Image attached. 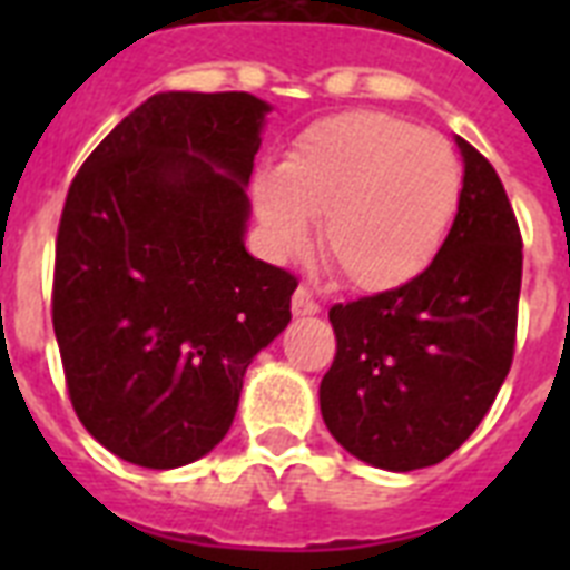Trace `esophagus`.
Listing matches in <instances>:
<instances>
[{
    "mask_svg": "<svg viewBox=\"0 0 570 570\" xmlns=\"http://www.w3.org/2000/svg\"><path fill=\"white\" fill-rule=\"evenodd\" d=\"M293 313L295 316H313V313H320V302H316V295H313L307 286H298V289H295Z\"/></svg>",
    "mask_w": 570,
    "mask_h": 570,
    "instance_id": "esophagus-1",
    "label": "esophagus"
}]
</instances>
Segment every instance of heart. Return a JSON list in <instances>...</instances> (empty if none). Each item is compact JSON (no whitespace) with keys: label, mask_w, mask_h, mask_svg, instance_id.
<instances>
[{"label":"heart","mask_w":570,"mask_h":570,"mask_svg":"<svg viewBox=\"0 0 570 570\" xmlns=\"http://www.w3.org/2000/svg\"><path fill=\"white\" fill-rule=\"evenodd\" d=\"M461 189L464 171L443 136L384 111H343L304 129L277 171L254 177V206L275 250L307 248L313 218L348 286L390 293L441 254Z\"/></svg>","instance_id":"b5f03b06"}]
</instances>
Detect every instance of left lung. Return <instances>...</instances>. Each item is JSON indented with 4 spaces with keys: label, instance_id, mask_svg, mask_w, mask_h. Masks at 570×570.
<instances>
[{
    "label": "left lung",
    "instance_id": "obj_1",
    "mask_svg": "<svg viewBox=\"0 0 570 570\" xmlns=\"http://www.w3.org/2000/svg\"><path fill=\"white\" fill-rule=\"evenodd\" d=\"M455 141L464 189L432 266L399 289L328 311L337 355L320 384L322 420L381 470L432 468L459 450L514 357L521 227L494 165Z\"/></svg>",
    "mask_w": 570,
    "mask_h": 570
}]
</instances>
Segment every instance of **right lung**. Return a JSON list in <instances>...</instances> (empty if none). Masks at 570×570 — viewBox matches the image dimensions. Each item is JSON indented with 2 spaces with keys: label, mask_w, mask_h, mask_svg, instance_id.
I'll use <instances>...</instances> for the list:
<instances>
[{
  "label": "right lung",
  "mask_w": 570,
  "mask_h": 570,
  "mask_svg": "<svg viewBox=\"0 0 570 570\" xmlns=\"http://www.w3.org/2000/svg\"><path fill=\"white\" fill-rule=\"evenodd\" d=\"M268 102L154 94L94 147L56 236L52 328L76 416L118 459L183 468L230 429L293 320L295 275L245 250Z\"/></svg>",
  "instance_id": "obj_1"
}]
</instances>
